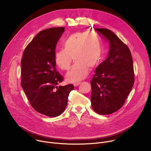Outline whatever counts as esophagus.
I'll return each instance as SVG.
<instances>
[{"label":"esophagus","mask_w":151,"mask_h":151,"mask_svg":"<svg viewBox=\"0 0 151 151\" xmlns=\"http://www.w3.org/2000/svg\"><path fill=\"white\" fill-rule=\"evenodd\" d=\"M80 82H75V83H73V85H74V87H77L78 85H79V84H80Z\"/></svg>","instance_id":"esophagus-1"}]
</instances>
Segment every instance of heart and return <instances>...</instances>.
Masks as SVG:
<instances>
[{"label":"heart","instance_id":"obj_1","mask_svg":"<svg viewBox=\"0 0 151 151\" xmlns=\"http://www.w3.org/2000/svg\"><path fill=\"white\" fill-rule=\"evenodd\" d=\"M63 49L54 53V61L62 70H68L72 61H75L67 74L68 82H74L87 76L89 68H96L101 61L103 54L100 38L93 32H76L63 42Z\"/></svg>","mask_w":151,"mask_h":151}]
</instances>
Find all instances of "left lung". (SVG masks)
Returning <instances> with one entry per match:
<instances>
[{
    "mask_svg": "<svg viewBox=\"0 0 151 151\" xmlns=\"http://www.w3.org/2000/svg\"><path fill=\"white\" fill-rule=\"evenodd\" d=\"M109 43L108 57L97 66L91 80V102L99 115L118 111L124 104L134 82L133 58L130 49L111 30L96 29Z\"/></svg>",
    "mask_w": 151,
    "mask_h": 151,
    "instance_id": "obj_1",
    "label": "left lung"
}]
</instances>
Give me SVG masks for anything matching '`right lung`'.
I'll list each match as a JSON object with an SVG mask.
<instances>
[{
    "label": "right lung",
    "instance_id": "1",
    "mask_svg": "<svg viewBox=\"0 0 151 151\" xmlns=\"http://www.w3.org/2000/svg\"><path fill=\"white\" fill-rule=\"evenodd\" d=\"M65 28L40 31L25 48L21 65V85L33 108L44 115L55 117L65 110L72 84L57 85L64 78L57 70L54 53Z\"/></svg>",
    "mask_w": 151,
    "mask_h": 151
}]
</instances>
